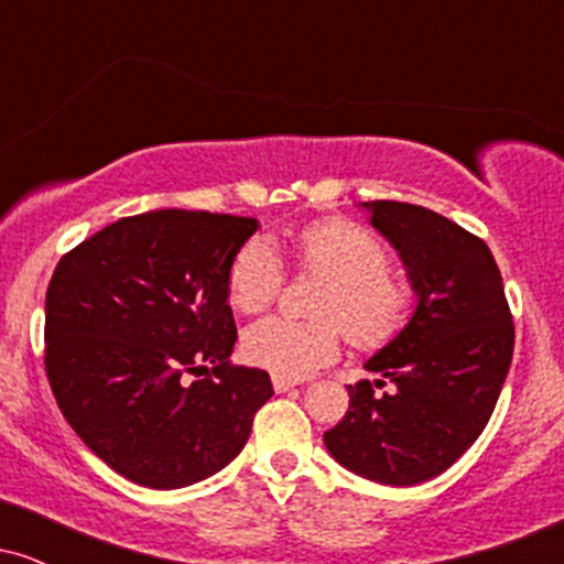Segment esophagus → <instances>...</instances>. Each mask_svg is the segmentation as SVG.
<instances>
[{
	"instance_id": "esophagus-1",
	"label": "esophagus",
	"mask_w": 564,
	"mask_h": 564,
	"mask_svg": "<svg viewBox=\"0 0 564 564\" xmlns=\"http://www.w3.org/2000/svg\"><path fill=\"white\" fill-rule=\"evenodd\" d=\"M296 384H300V381H296V379H289V377H273V387H275V392H289V390H294Z\"/></svg>"
}]
</instances>
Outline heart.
I'll list each match as a JSON object with an SVG mask.
<instances>
[{
	"label": "heart",
	"mask_w": 564,
	"mask_h": 564,
	"mask_svg": "<svg viewBox=\"0 0 564 564\" xmlns=\"http://www.w3.org/2000/svg\"><path fill=\"white\" fill-rule=\"evenodd\" d=\"M296 262L307 273L326 278L318 318L300 323L262 318L243 332V355L275 377L300 379L332 364L341 345V328L355 347H381L403 326L411 289L390 273V251L377 236L347 223L326 219L296 232ZM283 268L264 238L246 241L228 270L230 304L241 313H260L275 300Z\"/></svg>",
	"instance_id": "heart-1"
}]
</instances>
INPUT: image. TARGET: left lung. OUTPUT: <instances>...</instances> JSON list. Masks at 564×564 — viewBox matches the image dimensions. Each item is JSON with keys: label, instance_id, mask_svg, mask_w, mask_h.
Wrapping results in <instances>:
<instances>
[{"label": "left lung", "instance_id": "left-lung-1", "mask_svg": "<svg viewBox=\"0 0 564 564\" xmlns=\"http://www.w3.org/2000/svg\"><path fill=\"white\" fill-rule=\"evenodd\" d=\"M360 206L398 251L416 304L364 364L379 379L347 384L345 419L323 443L355 475L405 488L443 475L480 437L509 373L514 326L485 241L424 206ZM384 383L390 391L372 392Z\"/></svg>", "mask_w": 564, "mask_h": 564}]
</instances>
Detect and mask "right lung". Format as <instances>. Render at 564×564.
Instances as JSON below:
<instances>
[{
	"label": "right lung",
	"mask_w": 564,
	"mask_h": 564,
	"mask_svg": "<svg viewBox=\"0 0 564 564\" xmlns=\"http://www.w3.org/2000/svg\"><path fill=\"white\" fill-rule=\"evenodd\" d=\"M260 223L156 209L124 217L57 262L44 366L87 448L156 490L225 469L273 398L268 371L230 366L228 270Z\"/></svg>",
	"instance_id": "obj_1"
}]
</instances>
